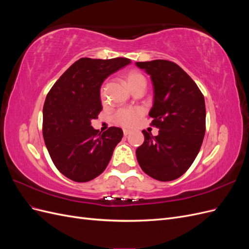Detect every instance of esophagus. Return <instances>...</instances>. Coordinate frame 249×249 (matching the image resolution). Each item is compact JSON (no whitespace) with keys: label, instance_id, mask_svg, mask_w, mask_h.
<instances>
[{"label":"esophagus","instance_id":"esophagus-1","mask_svg":"<svg viewBox=\"0 0 249 249\" xmlns=\"http://www.w3.org/2000/svg\"><path fill=\"white\" fill-rule=\"evenodd\" d=\"M130 134H131V131H129V130H124V135L125 137L127 136V135H130Z\"/></svg>","mask_w":249,"mask_h":249}]
</instances>
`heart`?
<instances>
[{"label": "heart", "instance_id": "1", "mask_svg": "<svg viewBox=\"0 0 249 249\" xmlns=\"http://www.w3.org/2000/svg\"><path fill=\"white\" fill-rule=\"evenodd\" d=\"M124 79L126 86L129 87L130 90H132L135 86L139 85L140 83H145V78L143 77V74L139 72L138 71H129L124 74ZM101 96H104V86L101 88ZM142 115V111L139 109H129V108H124L118 110L114 117H113V122L116 124H119L122 126L130 127L139 120V118Z\"/></svg>", "mask_w": 249, "mask_h": 249}]
</instances>
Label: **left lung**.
I'll list each match as a JSON object with an SVG mask.
<instances>
[{
    "label": "left lung",
    "mask_w": 249,
    "mask_h": 249,
    "mask_svg": "<svg viewBox=\"0 0 249 249\" xmlns=\"http://www.w3.org/2000/svg\"><path fill=\"white\" fill-rule=\"evenodd\" d=\"M136 65L152 79L154 104L148 115L150 125L159 129L158 136L142 131L137 161L146 175L168 182L183 176L199 152L206 133L205 97L175 62L158 59Z\"/></svg>",
    "instance_id": "1"
}]
</instances>
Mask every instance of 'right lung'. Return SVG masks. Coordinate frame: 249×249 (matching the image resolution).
Instances as JSON below:
<instances>
[{"mask_svg":"<svg viewBox=\"0 0 249 249\" xmlns=\"http://www.w3.org/2000/svg\"><path fill=\"white\" fill-rule=\"evenodd\" d=\"M127 58H81L51 88L43 105L42 134L51 159L63 176L89 182L106 169L124 133L91 126L103 110L101 86L110 74L130 64Z\"/></svg>","mask_w":249,"mask_h":249,"instance_id":"right-lung-1","label":"right lung"}]
</instances>
